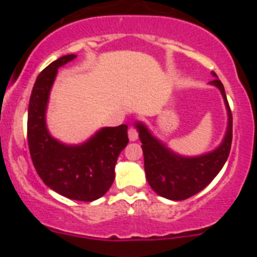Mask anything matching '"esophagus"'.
Here are the masks:
<instances>
[{"mask_svg": "<svg viewBox=\"0 0 257 257\" xmlns=\"http://www.w3.org/2000/svg\"><path fill=\"white\" fill-rule=\"evenodd\" d=\"M128 139H130L131 142H135V140H138V130H136L135 127L131 126L130 128H128Z\"/></svg>", "mask_w": 257, "mask_h": 257, "instance_id": "34e87169", "label": "esophagus"}]
</instances>
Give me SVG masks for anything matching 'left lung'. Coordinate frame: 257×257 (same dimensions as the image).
Masks as SVG:
<instances>
[{
    "instance_id": "obj_1",
    "label": "left lung",
    "mask_w": 257,
    "mask_h": 257,
    "mask_svg": "<svg viewBox=\"0 0 257 257\" xmlns=\"http://www.w3.org/2000/svg\"><path fill=\"white\" fill-rule=\"evenodd\" d=\"M211 74L215 79L211 81L210 85L219 88L228 112L225 136L215 151L197 157L180 156L152 135L144 123L136 122L135 124L143 144L147 180L152 189L163 198L183 201L194 196L215 179L228 160L233 138V117L221 81L215 72H211Z\"/></svg>"
}]
</instances>
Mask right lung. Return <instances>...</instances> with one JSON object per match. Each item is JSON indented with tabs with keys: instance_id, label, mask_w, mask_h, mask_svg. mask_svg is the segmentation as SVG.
I'll return each mask as SVG.
<instances>
[{
	"instance_id": "right-lung-1",
	"label": "right lung",
	"mask_w": 257,
	"mask_h": 257,
	"mask_svg": "<svg viewBox=\"0 0 257 257\" xmlns=\"http://www.w3.org/2000/svg\"><path fill=\"white\" fill-rule=\"evenodd\" d=\"M74 58L61 56L38 74L29 99L28 145L36 171L50 189L69 199L91 202L112 187L115 163L128 136L127 124L103 127L79 145L63 144L50 135L46 109L52 83L58 68Z\"/></svg>"
}]
</instances>
